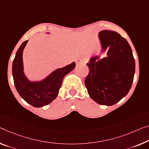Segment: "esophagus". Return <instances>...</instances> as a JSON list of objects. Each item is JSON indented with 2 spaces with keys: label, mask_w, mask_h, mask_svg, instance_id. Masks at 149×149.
Masks as SVG:
<instances>
[{
  "label": "esophagus",
  "mask_w": 149,
  "mask_h": 149,
  "mask_svg": "<svg viewBox=\"0 0 149 149\" xmlns=\"http://www.w3.org/2000/svg\"><path fill=\"white\" fill-rule=\"evenodd\" d=\"M86 63V60L84 58H79V59H77L76 61V63L77 65H80V64H84Z\"/></svg>",
  "instance_id": "1"
}]
</instances>
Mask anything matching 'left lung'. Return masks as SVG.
<instances>
[{
	"mask_svg": "<svg viewBox=\"0 0 149 149\" xmlns=\"http://www.w3.org/2000/svg\"><path fill=\"white\" fill-rule=\"evenodd\" d=\"M102 51L107 56L92 57L86 64L89 72L84 84L90 97L98 104L112 106L127 95L135 72V62L127 40L118 33H98Z\"/></svg>",
	"mask_w": 149,
	"mask_h": 149,
	"instance_id": "left-lung-1",
	"label": "left lung"
}]
</instances>
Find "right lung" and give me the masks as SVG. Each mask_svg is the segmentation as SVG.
Returning a JSON list of instances; mask_svg holds the SVG:
<instances>
[{
	"label": "right lung",
	"mask_w": 149,
	"mask_h": 149,
	"mask_svg": "<svg viewBox=\"0 0 149 149\" xmlns=\"http://www.w3.org/2000/svg\"><path fill=\"white\" fill-rule=\"evenodd\" d=\"M28 40L22 43L13 63V76L15 88L20 97L34 107H42L51 103L58 95L63 80L74 69V62L61 68H57L40 81H30L24 73L22 52Z\"/></svg>",
	"instance_id": "right-lung-1"
}]
</instances>
